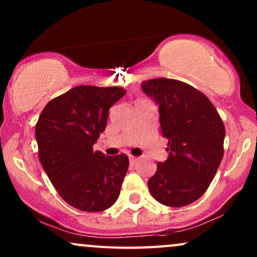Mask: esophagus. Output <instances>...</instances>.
<instances>
[{
  "mask_svg": "<svg viewBox=\"0 0 257 257\" xmlns=\"http://www.w3.org/2000/svg\"><path fill=\"white\" fill-rule=\"evenodd\" d=\"M138 157H134V156H129V161H131L132 164H135L138 162Z\"/></svg>",
  "mask_w": 257,
  "mask_h": 257,
  "instance_id": "1",
  "label": "esophagus"
}]
</instances>
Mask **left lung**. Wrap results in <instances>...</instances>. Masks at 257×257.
<instances>
[{"instance_id":"1","label":"left lung","mask_w":257,"mask_h":257,"mask_svg":"<svg viewBox=\"0 0 257 257\" xmlns=\"http://www.w3.org/2000/svg\"><path fill=\"white\" fill-rule=\"evenodd\" d=\"M141 88L157 102L169 152L147 182L150 192L167 206L191 204L208 190L223 157L222 119L204 94L184 82L155 78Z\"/></svg>"}]
</instances>
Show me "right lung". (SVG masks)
<instances>
[{
  "mask_svg": "<svg viewBox=\"0 0 257 257\" xmlns=\"http://www.w3.org/2000/svg\"><path fill=\"white\" fill-rule=\"evenodd\" d=\"M122 87L78 85L43 108L35 128L38 157L59 196L73 208L96 213L118 198L129 167L124 153L93 151L108 110L124 96Z\"/></svg>",
  "mask_w": 257,
  "mask_h": 257,
  "instance_id": "1",
  "label": "right lung"
}]
</instances>
